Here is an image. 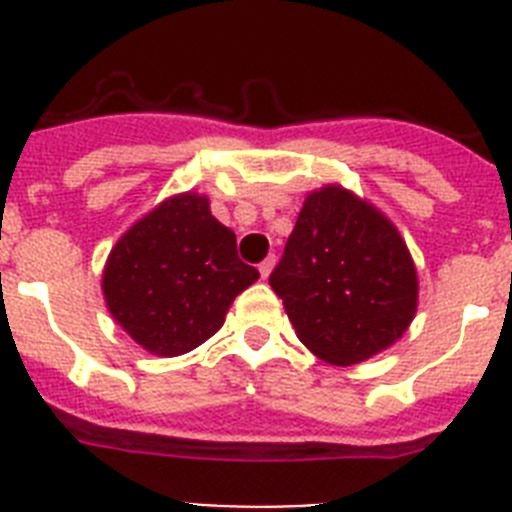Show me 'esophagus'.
<instances>
[{"mask_svg":"<svg viewBox=\"0 0 512 512\" xmlns=\"http://www.w3.org/2000/svg\"><path fill=\"white\" fill-rule=\"evenodd\" d=\"M274 264H277V256H266V259L261 261V264H259L261 277H264V279H269V274H271V269H274Z\"/></svg>","mask_w":512,"mask_h":512,"instance_id":"1","label":"esophagus"}]
</instances>
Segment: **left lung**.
Returning a JSON list of instances; mask_svg holds the SVG:
<instances>
[{"label": "left lung", "mask_w": 512, "mask_h": 512, "mask_svg": "<svg viewBox=\"0 0 512 512\" xmlns=\"http://www.w3.org/2000/svg\"><path fill=\"white\" fill-rule=\"evenodd\" d=\"M269 284L297 338L336 366L392 346L418 307V274L397 228L338 184L307 194Z\"/></svg>", "instance_id": "left-lung-1"}]
</instances>
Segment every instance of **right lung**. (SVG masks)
<instances>
[{"mask_svg":"<svg viewBox=\"0 0 512 512\" xmlns=\"http://www.w3.org/2000/svg\"><path fill=\"white\" fill-rule=\"evenodd\" d=\"M259 271L243 264L235 233L202 194H176L122 235L104 264L107 310L156 356L187 354L225 323V312Z\"/></svg>","mask_w":512,"mask_h":512,"instance_id":"add662e5","label":"right lung"}]
</instances>
